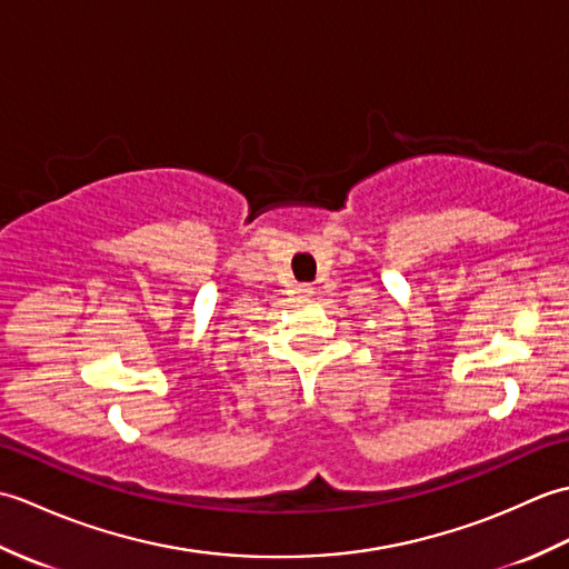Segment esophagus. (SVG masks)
Masks as SVG:
<instances>
[{
	"label": "esophagus",
	"instance_id": "esophagus-1",
	"mask_svg": "<svg viewBox=\"0 0 569 569\" xmlns=\"http://www.w3.org/2000/svg\"><path fill=\"white\" fill-rule=\"evenodd\" d=\"M296 298L298 300H308L312 293H316V291H312V286L310 283H300V286H296Z\"/></svg>",
	"mask_w": 569,
	"mask_h": 569
}]
</instances>
